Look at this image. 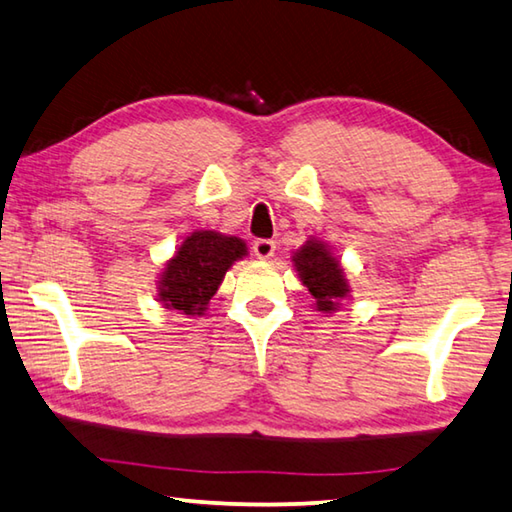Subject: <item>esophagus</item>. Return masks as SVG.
Here are the masks:
<instances>
[{
  "instance_id": "34e87169",
  "label": "esophagus",
  "mask_w": 512,
  "mask_h": 512,
  "mask_svg": "<svg viewBox=\"0 0 512 512\" xmlns=\"http://www.w3.org/2000/svg\"><path fill=\"white\" fill-rule=\"evenodd\" d=\"M274 251H276V242L274 240H270V238L254 240V254L258 258H263V261H265V258H272Z\"/></svg>"
}]
</instances>
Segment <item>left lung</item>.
I'll use <instances>...</instances> for the list:
<instances>
[{
  "label": "left lung",
  "mask_w": 512,
  "mask_h": 512,
  "mask_svg": "<svg viewBox=\"0 0 512 512\" xmlns=\"http://www.w3.org/2000/svg\"><path fill=\"white\" fill-rule=\"evenodd\" d=\"M297 267L301 283L315 299L319 312H335L342 306L344 297H348V281L342 265L330 254V249L321 240L310 238L297 254L292 256Z\"/></svg>",
  "instance_id": "obj_1"
}]
</instances>
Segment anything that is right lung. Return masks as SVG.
Here are the masks:
<instances>
[{
  "label": "right lung",
  "instance_id": "add662e5",
  "mask_svg": "<svg viewBox=\"0 0 512 512\" xmlns=\"http://www.w3.org/2000/svg\"><path fill=\"white\" fill-rule=\"evenodd\" d=\"M247 256L245 242L218 231H195L166 263L159 279L164 308L188 317L204 315L229 267Z\"/></svg>",
  "mask_w": 512,
  "mask_h": 512
}]
</instances>
